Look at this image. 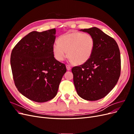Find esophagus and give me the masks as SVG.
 Masks as SVG:
<instances>
[{
	"instance_id": "esophagus-1",
	"label": "esophagus",
	"mask_w": 134,
	"mask_h": 134,
	"mask_svg": "<svg viewBox=\"0 0 134 134\" xmlns=\"http://www.w3.org/2000/svg\"><path fill=\"white\" fill-rule=\"evenodd\" d=\"M66 69L68 70H71V66L69 65H66Z\"/></svg>"
}]
</instances>
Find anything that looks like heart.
<instances>
[{
	"mask_svg": "<svg viewBox=\"0 0 134 134\" xmlns=\"http://www.w3.org/2000/svg\"><path fill=\"white\" fill-rule=\"evenodd\" d=\"M95 46L93 36L82 32H68L58 38V43L53 45V52L59 61L64 60L67 55L72 62L82 65L90 59Z\"/></svg>",
	"mask_w": 134,
	"mask_h": 134,
	"instance_id": "heart-1",
	"label": "heart"
}]
</instances>
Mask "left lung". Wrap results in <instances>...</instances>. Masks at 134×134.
<instances>
[{
  "label": "left lung",
  "instance_id": "1",
  "mask_svg": "<svg viewBox=\"0 0 134 134\" xmlns=\"http://www.w3.org/2000/svg\"><path fill=\"white\" fill-rule=\"evenodd\" d=\"M93 36L95 46L87 62L72 68L78 94L87 100L107 96L116 86L121 74V56L115 40L99 28L81 30Z\"/></svg>",
  "mask_w": 134,
  "mask_h": 134
}]
</instances>
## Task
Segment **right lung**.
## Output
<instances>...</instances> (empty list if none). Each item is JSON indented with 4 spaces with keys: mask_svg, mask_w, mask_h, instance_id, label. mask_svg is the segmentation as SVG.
Listing matches in <instances>:
<instances>
[{
    "mask_svg": "<svg viewBox=\"0 0 134 134\" xmlns=\"http://www.w3.org/2000/svg\"><path fill=\"white\" fill-rule=\"evenodd\" d=\"M55 28L32 31L12 51L10 65L15 86L22 95L36 102L54 98L66 71L65 65L54 58Z\"/></svg>",
    "mask_w": 134,
    "mask_h": 134,
    "instance_id": "right-lung-1",
    "label": "right lung"
}]
</instances>
